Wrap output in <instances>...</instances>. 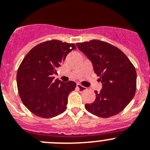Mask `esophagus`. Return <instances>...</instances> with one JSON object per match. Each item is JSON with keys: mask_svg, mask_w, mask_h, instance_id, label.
Instances as JSON below:
<instances>
[{"mask_svg": "<svg viewBox=\"0 0 150 150\" xmlns=\"http://www.w3.org/2000/svg\"><path fill=\"white\" fill-rule=\"evenodd\" d=\"M77 88H78V90L81 92H83V91H84V90H87V88H86V87H83V86H82V85L79 84V83H78V84H77Z\"/></svg>", "mask_w": 150, "mask_h": 150, "instance_id": "esophagus-1", "label": "esophagus"}]
</instances>
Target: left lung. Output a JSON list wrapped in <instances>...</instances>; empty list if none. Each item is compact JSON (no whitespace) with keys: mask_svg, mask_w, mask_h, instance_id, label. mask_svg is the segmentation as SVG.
Here are the masks:
<instances>
[{"mask_svg":"<svg viewBox=\"0 0 150 150\" xmlns=\"http://www.w3.org/2000/svg\"><path fill=\"white\" fill-rule=\"evenodd\" d=\"M77 47L91 61L94 72L100 77L102 89L87 111L102 118L119 114L134 96L137 73L126 55L109 43L99 40L77 43Z\"/></svg>","mask_w":150,"mask_h":150,"instance_id":"left-lung-1","label":"left lung"}]
</instances>
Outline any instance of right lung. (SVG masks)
<instances>
[{"label": "right lung", "mask_w": 150, "mask_h": 150, "mask_svg": "<svg viewBox=\"0 0 150 150\" xmlns=\"http://www.w3.org/2000/svg\"><path fill=\"white\" fill-rule=\"evenodd\" d=\"M76 47L59 40L44 42L32 48L17 72L16 81L23 104L33 114L52 118L67 110L69 94L76 83H64L53 77L67 54Z\"/></svg>", "instance_id": "add662e5"}]
</instances>
